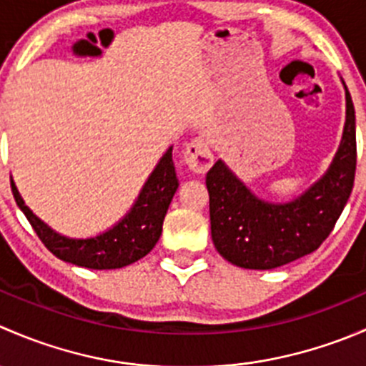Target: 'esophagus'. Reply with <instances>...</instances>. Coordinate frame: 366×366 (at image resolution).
<instances>
[{
  "mask_svg": "<svg viewBox=\"0 0 366 366\" xmlns=\"http://www.w3.org/2000/svg\"><path fill=\"white\" fill-rule=\"evenodd\" d=\"M184 162L193 173H205L212 166L214 156L204 136H197L184 150Z\"/></svg>",
  "mask_w": 366,
  "mask_h": 366,
  "instance_id": "34e87169",
  "label": "esophagus"
}]
</instances>
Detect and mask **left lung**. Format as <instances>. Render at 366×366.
<instances>
[{
	"instance_id": "1",
	"label": "left lung",
	"mask_w": 366,
	"mask_h": 366,
	"mask_svg": "<svg viewBox=\"0 0 366 366\" xmlns=\"http://www.w3.org/2000/svg\"><path fill=\"white\" fill-rule=\"evenodd\" d=\"M345 125L330 168L285 204L257 194L217 159L205 177L210 234L217 253L242 269L267 271L315 252L333 230L356 173V114L345 83Z\"/></svg>"
}]
</instances>
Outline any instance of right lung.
I'll list each match as a JSON object with an SVG mask.
<instances>
[{
  "instance_id": "add662e5",
  "label": "right lung",
  "mask_w": 366,
  "mask_h": 366,
  "mask_svg": "<svg viewBox=\"0 0 366 366\" xmlns=\"http://www.w3.org/2000/svg\"><path fill=\"white\" fill-rule=\"evenodd\" d=\"M172 150L173 147H169L162 154L131 209L113 227L90 237H72L54 230L24 204L16 182L10 177L14 198L44 246L60 260L86 269L125 267L150 253L161 237L166 210L179 187Z\"/></svg>"
}]
</instances>
